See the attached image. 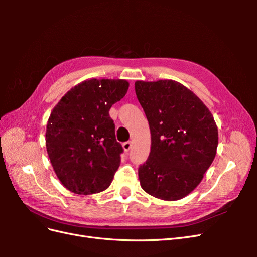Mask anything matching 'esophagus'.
Listing matches in <instances>:
<instances>
[{
    "label": "esophagus",
    "instance_id": "34e87169",
    "mask_svg": "<svg viewBox=\"0 0 257 257\" xmlns=\"http://www.w3.org/2000/svg\"><path fill=\"white\" fill-rule=\"evenodd\" d=\"M131 148H132V142H126V143L123 144V149H124V151H125V152L130 151Z\"/></svg>",
    "mask_w": 257,
    "mask_h": 257
}]
</instances>
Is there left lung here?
Masks as SVG:
<instances>
[{"label":"left lung","mask_w":257,"mask_h":257,"mask_svg":"<svg viewBox=\"0 0 257 257\" xmlns=\"http://www.w3.org/2000/svg\"><path fill=\"white\" fill-rule=\"evenodd\" d=\"M149 122L151 150L138 168L141 186L163 200L185 197L203 180L216 154L219 133L201 99L175 80L135 82Z\"/></svg>","instance_id":"left-lung-1"}]
</instances>
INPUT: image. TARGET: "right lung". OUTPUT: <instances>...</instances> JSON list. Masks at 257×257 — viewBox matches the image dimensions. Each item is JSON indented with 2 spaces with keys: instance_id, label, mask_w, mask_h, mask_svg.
I'll list each match as a JSON object with an SVG mask.
<instances>
[{
  "instance_id": "1",
  "label": "right lung",
  "mask_w": 257,
  "mask_h": 257,
  "mask_svg": "<svg viewBox=\"0 0 257 257\" xmlns=\"http://www.w3.org/2000/svg\"><path fill=\"white\" fill-rule=\"evenodd\" d=\"M124 79L84 80L53 108L46 128V148L60 182L79 195L105 191L120 166L111 106L126 94Z\"/></svg>"
}]
</instances>
